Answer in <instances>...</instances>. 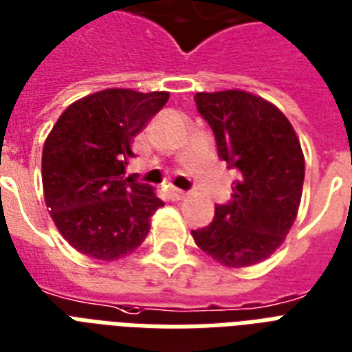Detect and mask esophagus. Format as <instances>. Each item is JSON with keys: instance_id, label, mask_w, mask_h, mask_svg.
I'll return each instance as SVG.
<instances>
[{"instance_id": "esophagus-1", "label": "esophagus", "mask_w": 352, "mask_h": 352, "mask_svg": "<svg viewBox=\"0 0 352 352\" xmlns=\"http://www.w3.org/2000/svg\"><path fill=\"white\" fill-rule=\"evenodd\" d=\"M170 197L174 198V200H184V198L187 197V195H189V192L187 191H182V189H176V187H173V189H170Z\"/></svg>"}]
</instances>
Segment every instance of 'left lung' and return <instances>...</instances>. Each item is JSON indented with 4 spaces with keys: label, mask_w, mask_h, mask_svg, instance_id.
Masks as SVG:
<instances>
[{
    "label": "left lung",
    "mask_w": 352,
    "mask_h": 352,
    "mask_svg": "<svg viewBox=\"0 0 352 352\" xmlns=\"http://www.w3.org/2000/svg\"><path fill=\"white\" fill-rule=\"evenodd\" d=\"M195 102L215 135L219 160L237 168L239 179L232 200L191 234L223 265H254L273 254L295 223L305 182L300 142L284 113L250 92H198Z\"/></svg>",
    "instance_id": "obj_1"
}]
</instances>
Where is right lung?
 Wrapping results in <instances>:
<instances>
[{"label": "right lung", "mask_w": 352, "mask_h": 352, "mask_svg": "<svg viewBox=\"0 0 352 352\" xmlns=\"http://www.w3.org/2000/svg\"><path fill=\"white\" fill-rule=\"evenodd\" d=\"M168 92L107 89L74 102L42 150V186L55 226L81 254L118 260L150 232L163 206L152 187L126 176L131 141Z\"/></svg>", "instance_id": "obj_1"}]
</instances>
